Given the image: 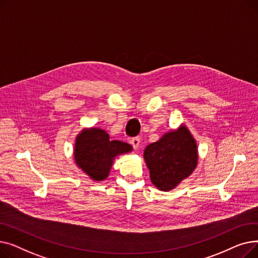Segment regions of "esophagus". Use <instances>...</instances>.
I'll return each instance as SVG.
<instances>
[{
    "label": "esophagus",
    "instance_id": "34e87169",
    "mask_svg": "<svg viewBox=\"0 0 258 258\" xmlns=\"http://www.w3.org/2000/svg\"><path fill=\"white\" fill-rule=\"evenodd\" d=\"M131 144L133 145V147L135 148V150H137V148L139 147V144H140V138H139V137H134V138H132Z\"/></svg>",
    "mask_w": 258,
    "mask_h": 258
}]
</instances>
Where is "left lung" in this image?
Masks as SVG:
<instances>
[{"instance_id": "1", "label": "left lung", "mask_w": 258, "mask_h": 258, "mask_svg": "<svg viewBox=\"0 0 258 258\" xmlns=\"http://www.w3.org/2000/svg\"><path fill=\"white\" fill-rule=\"evenodd\" d=\"M144 159L153 184L160 190H170L196 168L197 143L189 131L181 126L147 145Z\"/></svg>"}]
</instances>
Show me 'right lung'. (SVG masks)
I'll return each mask as SVG.
<instances>
[{
	"mask_svg": "<svg viewBox=\"0 0 258 258\" xmlns=\"http://www.w3.org/2000/svg\"><path fill=\"white\" fill-rule=\"evenodd\" d=\"M132 146L119 140H111L106 132L99 128L84 131L76 139L74 158L77 165L93 180H104L112 167L113 160L120 154L128 153Z\"/></svg>",
	"mask_w": 258,
	"mask_h": 258,
	"instance_id": "obj_1",
	"label": "right lung"
}]
</instances>
